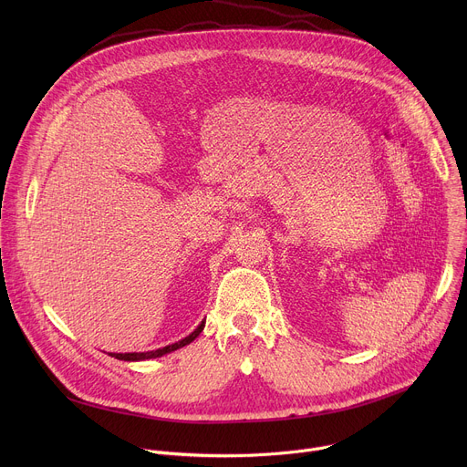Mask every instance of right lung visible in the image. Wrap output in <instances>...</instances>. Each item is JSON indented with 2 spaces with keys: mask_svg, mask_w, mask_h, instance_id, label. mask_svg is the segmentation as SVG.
I'll return each instance as SVG.
<instances>
[{
  "mask_svg": "<svg viewBox=\"0 0 467 467\" xmlns=\"http://www.w3.org/2000/svg\"><path fill=\"white\" fill-rule=\"evenodd\" d=\"M203 327H205V319H203L202 323H199V325H197V328H195L193 332H190V335H188L186 338H182V340H179V342H175V344H171V346H166V348L155 349V351H146V353H109V355H110V357H114V358H118V360H125V362H139V360L159 358V357H162V355H168V353H171V351H177V349H181V348L188 346L190 342H193L199 335H202Z\"/></svg>",
  "mask_w": 467,
  "mask_h": 467,
  "instance_id": "obj_1",
  "label": "right lung"
}]
</instances>
